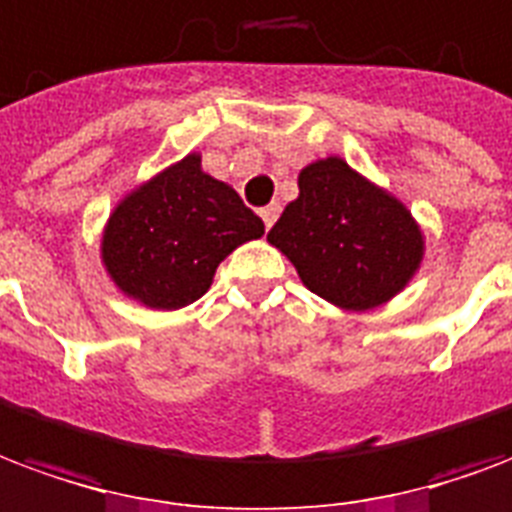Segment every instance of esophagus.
I'll return each instance as SVG.
<instances>
[{"label": "esophagus", "instance_id": "obj_1", "mask_svg": "<svg viewBox=\"0 0 512 512\" xmlns=\"http://www.w3.org/2000/svg\"><path fill=\"white\" fill-rule=\"evenodd\" d=\"M279 211H282V208H279V203H271V206L260 208V217H263V225H266V230L274 225L276 217H279Z\"/></svg>", "mask_w": 512, "mask_h": 512}]
</instances>
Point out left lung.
Returning a JSON list of instances; mask_svg holds the SVG:
<instances>
[{
  "label": "left lung",
  "instance_id": "8db88e82",
  "mask_svg": "<svg viewBox=\"0 0 512 512\" xmlns=\"http://www.w3.org/2000/svg\"><path fill=\"white\" fill-rule=\"evenodd\" d=\"M268 241L312 293L350 312L391 301L423 260V233L404 203L339 157L301 170L298 198Z\"/></svg>",
  "mask_w": 512,
  "mask_h": 512
}]
</instances>
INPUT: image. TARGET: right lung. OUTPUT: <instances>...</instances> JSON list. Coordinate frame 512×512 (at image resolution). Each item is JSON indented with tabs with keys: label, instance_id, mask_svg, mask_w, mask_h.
Listing matches in <instances>:
<instances>
[{
	"label": "right lung",
	"instance_id": "1",
	"mask_svg": "<svg viewBox=\"0 0 512 512\" xmlns=\"http://www.w3.org/2000/svg\"><path fill=\"white\" fill-rule=\"evenodd\" d=\"M266 233L233 187L187 154L132 189L102 233V263L121 293L149 309L198 301L236 246Z\"/></svg>",
	"mask_w": 512,
	"mask_h": 512
}]
</instances>
